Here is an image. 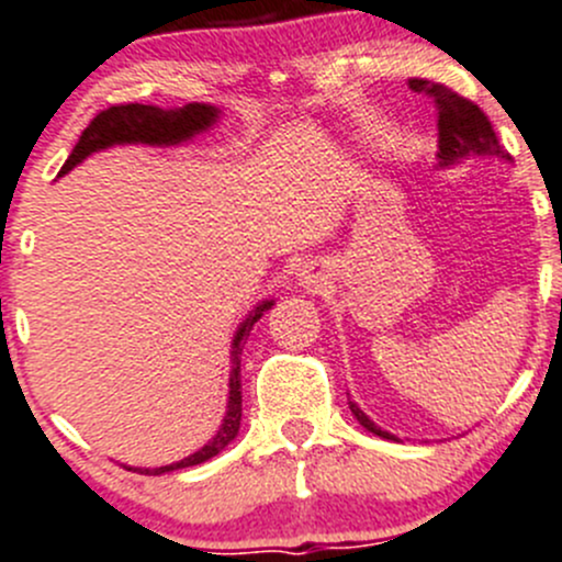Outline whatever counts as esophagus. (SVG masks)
Returning <instances> with one entry per match:
<instances>
[{"label":"esophagus","mask_w":562,"mask_h":562,"mask_svg":"<svg viewBox=\"0 0 562 562\" xmlns=\"http://www.w3.org/2000/svg\"><path fill=\"white\" fill-rule=\"evenodd\" d=\"M302 282H307V285H315V282H317L315 266H310V269H304V271H302Z\"/></svg>","instance_id":"esophagus-1"}]
</instances>
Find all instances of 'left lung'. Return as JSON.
Segmentation results:
<instances>
[{"label":"left lung","mask_w":562,"mask_h":562,"mask_svg":"<svg viewBox=\"0 0 562 562\" xmlns=\"http://www.w3.org/2000/svg\"><path fill=\"white\" fill-rule=\"evenodd\" d=\"M411 89L418 94H427L438 111V168L459 166L464 160H512L508 151L497 140L490 119L473 105L470 100L459 98L457 92L446 89L443 83L424 81V78H411ZM350 413L367 432L378 435L383 440H400L386 429L378 427L356 402H350Z\"/></svg>","instance_id":"obj_1"}]
</instances>
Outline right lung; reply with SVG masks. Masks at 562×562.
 <instances>
[{
    "instance_id": "right-lung-1",
    "label": "right lung",
    "mask_w": 562,
    "mask_h": 562,
    "mask_svg": "<svg viewBox=\"0 0 562 562\" xmlns=\"http://www.w3.org/2000/svg\"><path fill=\"white\" fill-rule=\"evenodd\" d=\"M217 119H220V108L209 103H187L181 108H157V105H140V103L111 105L105 108V111H100L98 116L89 122V127L81 133L72 155L67 157V162L61 166V173L72 171V168H76L78 162L87 160L89 155L111 149V146H124V144L179 146L184 144V140L195 138L198 133H206L209 127H214ZM271 307H274V299H266V302H260L258 307L241 321V326L236 328L234 342H231L228 407H225V416H223V424H220L217 435H214L203 449H198L195 454L179 459V462L162 464V468H130V470L144 475L173 473V470L209 462V459L217 457L225 446L234 443L241 427V348H245V339L249 337L255 323H258L266 310Z\"/></svg>"
}]
</instances>
